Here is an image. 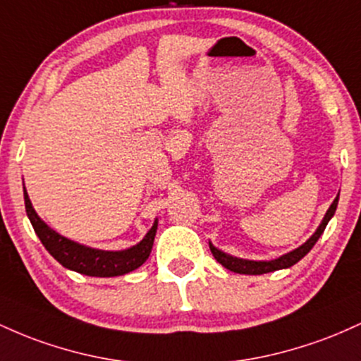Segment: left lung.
Here are the masks:
<instances>
[{
	"label": "left lung",
	"mask_w": 361,
	"mask_h": 361,
	"mask_svg": "<svg viewBox=\"0 0 361 361\" xmlns=\"http://www.w3.org/2000/svg\"><path fill=\"white\" fill-rule=\"evenodd\" d=\"M338 201H339V194L336 196L333 204L329 206L327 213L324 214V220L321 221V225H319V228L315 230V233L312 235L305 244H302L298 249L285 254V256L273 259V261H247V259L233 257V256H230V254L221 252V250L216 249L212 242H209V249H212V254L214 256V259H216V261L220 262L224 268L233 271V273H238V274H264V273H271V271L290 268V266L297 264V262L300 261L303 256H307V254L310 252L312 247L315 245V242L319 240V237H321L324 230H326V225L329 224L331 218L334 216L336 208H338Z\"/></svg>",
	"instance_id": "1"
}]
</instances>
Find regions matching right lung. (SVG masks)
Listing matches in <instances>:
<instances>
[{
  "mask_svg": "<svg viewBox=\"0 0 361 361\" xmlns=\"http://www.w3.org/2000/svg\"><path fill=\"white\" fill-rule=\"evenodd\" d=\"M23 200H25L27 216L34 226L35 233L42 242V245L49 250V254L59 264L64 268L76 271L80 274H87V276L97 278H111L121 276V274L131 273L140 268L145 261H147L149 252H152L153 240H155L157 225L159 221L155 220L148 233L145 235L143 240L140 244L129 247L126 250H100L92 249V247L76 244L70 238L63 237L58 232L47 226L35 213L34 206H32L28 194L23 188Z\"/></svg>",
  "mask_w": 361,
  "mask_h": 361,
  "instance_id": "right-lung-1",
  "label": "right lung"
}]
</instances>
